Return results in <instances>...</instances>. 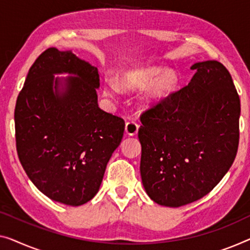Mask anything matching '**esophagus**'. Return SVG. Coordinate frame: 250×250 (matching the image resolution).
<instances>
[{
  "mask_svg": "<svg viewBox=\"0 0 250 250\" xmlns=\"http://www.w3.org/2000/svg\"><path fill=\"white\" fill-rule=\"evenodd\" d=\"M139 129V125L135 121H128L125 124V133L129 136H136Z\"/></svg>",
  "mask_w": 250,
  "mask_h": 250,
  "instance_id": "obj_1",
  "label": "esophagus"
}]
</instances>
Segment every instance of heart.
I'll return each mask as SVG.
<instances>
[{
	"instance_id": "1",
	"label": "heart",
	"mask_w": 250,
	"mask_h": 250,
	"mask_svg": "<svg viewBox=\"0 0 250 250\" xmlns=\"http://www.w3.org/2000/svg\"><path fill=\"white\" fill-rule=\"evenodd\" d=\"M177 77L170 70H164L162 67L147 66L136 67L124 72L120 75V85L112 80H105L103 93L109 98L120 94L121 87L126 89L145 88L143 100L146 103H157L172 94L176 87Z\"/></svg>"
}]
</instances>
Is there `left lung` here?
<instances>
[{
  "mask_svg": "<svg viewBox=\"0 0 250 250\" xmlns=\"http://www.w3.org/2000/svg\"><path fill=\"white\" fill-rule=\"evenodd\" d=\"M189 83L143 113L138 131L145 191L178 208L210 193L228 173L239 144L240 100L221 62L191 67Z\"/></svg>",
  "mask_w": 250,
  "mask_h": 250,
  "instance_id": "left-lung-1",
  "label": "left lung"
}]
</instances>
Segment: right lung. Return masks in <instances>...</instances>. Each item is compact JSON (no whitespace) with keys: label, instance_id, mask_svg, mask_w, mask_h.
I'll return each mask as SVG.
<instances>
[{"label":"right lung","instance_id":"1","mask_svg":"<svg viewBox=\"0 0 250 250\" xmlns=\"http://www.w3.org/2000/svg\"><path fill=\"white\" fill-rule=\"evenodd\" d=\"M67 73L66 78L55 75ZM98 68L70 50L48 48L30 67L19 93L17 150L44 195L78 207L95 196L125 131L124 119L98 104Z\"/></svg>","mask_w":250,"mask_h":250}]
</instances>
